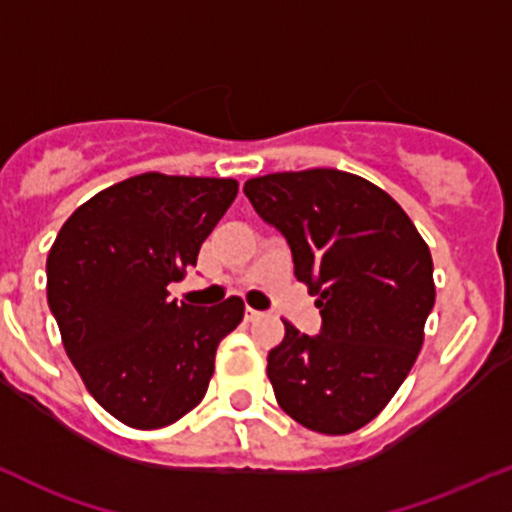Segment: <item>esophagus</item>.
Returning <instances> with one entry per match:
<instances>
[{
    "instance_id": "obj_1",
    "label": "esophagus",
    "mask_w": 512,
    "mask_h": 512,
    "mask_svg": "<svg viewBox=\"0 0 512 512\" xmlns=\"http://www.w3.org/2000/svg\"><path fill=\"white\" fill-rule=\"evenodd\" d=\"M262 313L255 311V308H245V320L247 323H255V320H260Z\"/></svg>"
}]
</instances>
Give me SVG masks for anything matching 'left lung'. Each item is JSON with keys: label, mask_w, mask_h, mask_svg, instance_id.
Wrapping results in <instances>:
<instances>
[{"label": "left lung", "mask_w": 512, "mask_h": 512, "mask_svg": "<svg viewBox=\"0 0 512 512\" xmlns=\"http://www.w3.org/2000/svg\"><path fill=\"white\" fill-rule=\"evenodd\" d=\"M255 211L282 230L294 274L318 296L323 328L284 320L267 376L303 428L347 435L386 408L418 359L435 306L430 247L384 189L357 174L274 172L247 179Z\"/></svg>", "instance_id": "left-lung-1"}]
</instances>
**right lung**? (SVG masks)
<instances>
[{"mask_svg": "<svg viewBox=\"0 0 512 512\" xmlns=\"http://www.w3.org/2000/svg\"><path fill=\"white\" fill-rule=\"evenodd\" d=\"M238 194L235 179L128 177L72 213L48 252V306L70 362L128 428L172 425L201 403L218 342L245 303L170 301Z\"/></svg>", "mask_w": 512, "mask_h": 512, "instance_id": "obj_1", "label": "right lung"}]
</instances>
